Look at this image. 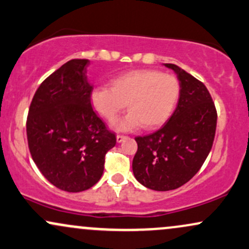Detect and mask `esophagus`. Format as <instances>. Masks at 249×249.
Wrapping results in <instances>:
<instances>
[{"label": "esophagus", "instance_id": "34e87169", "mask_svg": "<svg viewBox=\"0 0 249 249\" xmlns=\"http://www.w3.org/2000/svg\"><path fill=\"white\" fill-rule=\"evenodd\" d=\"M127 137L126 136H123V134H117V142H122L123 141H125Z\"/></svg>", "mask_w": 249, "mask_h": 249}]
</instances>
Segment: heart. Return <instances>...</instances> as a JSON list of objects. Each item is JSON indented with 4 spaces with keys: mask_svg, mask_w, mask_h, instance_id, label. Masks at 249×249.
Segmentation results:
<instances>
[{
    "mask_svg": "<svg viewBox=\"0 0 249 249\" xmlns=\"http://www.w3.org/2000/svg\"><path fill=\"white\" fill-rule=\"evenodd\" d=\"M180 93L176 76L154 69H134L113 77L110 88L97 87L90 95L93 110L107 123L118 118L125 107L130 112L118 128L160 127L172 115Z\"/></svg>",
    "mask_w": 249,
    "mask_h": 249,
    "instance_id": "b5f03b06",
    "label": "heart"
}]
</instances>
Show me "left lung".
I'll return each instance as SVG.
<instances>
[{
  "label": "left lung",
  "instance_id": "1",
  "mask_svg": "<svg viewBox=\"0 0 249 249\" xmlns=\"http://www.w3.org/2000/svg\"><path fill=\"white\" fill-rule=\"evenodd\" d=\"M177 73L179 101L171 118L156 132L136 137L132 161L136 179L154 191L176 190L198 173L213 146L216 128L215 105L204 83L180 69Z\"/></svg>",
  "mask_w": 249,
  "mask_h": 249
}]
</instances>
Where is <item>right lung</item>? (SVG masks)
Here are the masks:
<instances>
[{
    "instance_id": "1",
    "label": "right lung",
    "mask_w": 249,
    "mask_h": 249,
    "mask_svg": "<svg viewBox=\"0 0 249 249\" xmlns=\"http://www.w3.org/2000/svg\"><path fill=\"white\" fill-rule=\"evenodd\" d=\"M89 59H71L36 90L27 118V137L36 166L67 192L89 190L101 179L105 154L116 145L91 107Z\"/></svg>"
}]
</instances>
